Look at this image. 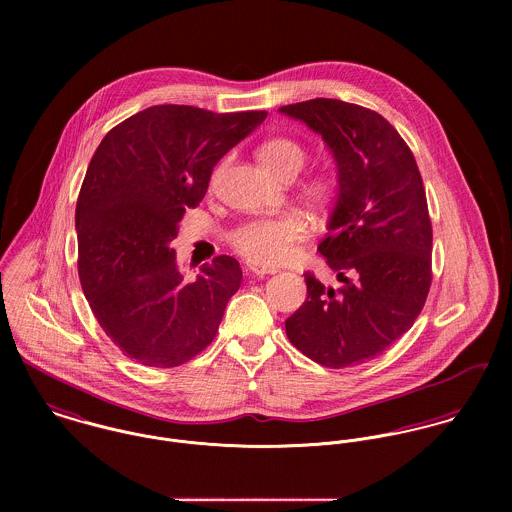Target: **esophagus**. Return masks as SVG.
<instances>
[{"label":"esophagus","instance_id":"34e87169","mask_svg":"<svg viewBox=\"0 0 512 512\" xmlns=\"http://www.w3.org/2000/svg\"><path fill=\"white\" fill-rule=\"evenodd\" d=\"M246 268H248L254 276H272V274H276L274 268H266V266H260V264H254V262H246Z\"/></svg>","mask_w":512,"mask_h":512}]
</instances>
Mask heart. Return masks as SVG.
Segmentation results:
<instances>
[{
  "mask_svg": "<svg viewBox=\"0 0 512 512\" xmlns=\"http://www.w3.org/2000/svg\"><path fill=\"white\" fill-rule=\"evenodd\" d=\"M264 167L282 181H292L305 167L309 153L292 138H272L258 149ZM219 171L213 179H217ZM339 179L331 171H317L301 185V195L315 211L331 209L339 199ZM309 234V224L299 213H284L240 222L228 234L230 246L256 264H280Z\"/></svg>",
  "mask_w": 512,
  "mask_h": 512,
  "instance_id": "obj_1",
  "label": "heart"
}]
</instances>
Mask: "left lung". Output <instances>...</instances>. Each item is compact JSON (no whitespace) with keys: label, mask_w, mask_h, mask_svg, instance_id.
Wrapping results in <instances>:
<instances>
[{"label":"left lung","mask_w":512,"mask_h":512,"mask_svg":"<svg viewBox=\"0 0 512 512\" xmlns=\"http://www.w3.org/2000/svg\"><path fill=\"white\" fill-rule=\"evenodd\" d=\"M331 147L339 199L317 252L341 288L305 272L307 299L286 319L293 347L327 368L382 355L418 319L432 286V220L414 153L365 106L313 98L282 106Z\"/></svg>","instance_id":"left-lung-1"}]
</instances>
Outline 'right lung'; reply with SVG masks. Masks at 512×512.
I'll list each match as a JSON object with an SVG mask.
<instances>
[{
  "label": "right lung",
  "mask_w": 512,
  "mask_h": 512,
  "mask_svg": "<svg viewBox=\"0 0 512 512\" xmlns=\"http://www.w3.org/2000/svg\"><path fill=\"white\" fill-rule=\"evenodd\" d=\"M266 116L161 104L120 122L96 147L74 215L78 278L102 331L136 363L185 365L213 343L242 270L222 254L183 282L169 244L185 211L203 201L220 157Z\"/></svg>",
  "instance_id": "right-lung-1"
}]
</instances>
